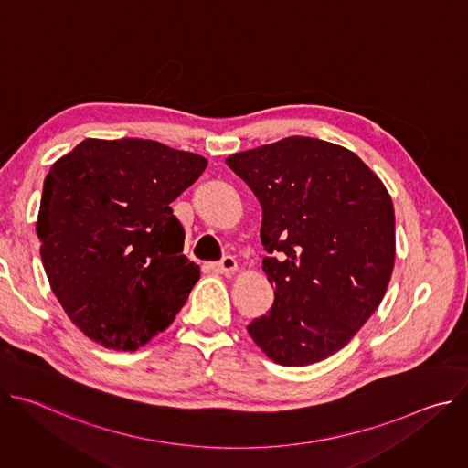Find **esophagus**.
I'll list each match as a JSON object with an SVG mask.
<instances>
[{"label":"esophagus","instance_id":"1","mask_svg":"<svg viewBox=\"0 0 468 468\" xmlns=\"http://www.w3.org/2000/svg\"><path fill=\"white\" fill-rule=\"evenodd\" d=\"M237 261L231 257V255H226V257H222V261H218V262H215L213 264V271L215 272H218V274H226V276H229V274H235L237 272Z\"/></svg>","mask_w":468,"mask_h":468}]
</instances>
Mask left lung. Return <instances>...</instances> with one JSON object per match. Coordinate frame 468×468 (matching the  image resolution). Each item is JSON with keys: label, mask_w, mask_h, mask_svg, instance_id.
I'll return each instance as SVG.
<instances>
[{"label": "left lung", "mask_w": 468, "mask_h": 468, "mask_svg": "<svg viewBox=\"0 0 468 468\" xmlns=\"http://www.w3.org/2000/svg\"><path fill=\"white\" fill-rule=\"evenodd\" d=\"M226 165L262 209L271 311L250 337L274 363L305 367L346 346L381 303L394 266V209L381 179L350 150L287 137Z\"/></svg>", "instance_id": "1"}]
</instances>
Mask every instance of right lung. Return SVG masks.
<instances>
[{
  "instance_id": "obj_1",
  "label": "right lung",
  "mask_w": 468,
  "mask_h": 468,
  "mask_svg": "<svg viewBox=\"0 0 468 468\" xmlns=\"http://www.w3.org/2000/svg\"><path fill=\"white\" fill-rule=\"evenodd\" d=\"M207 159L155 141L87 139L44 179L37 235L51 291L89 339L133 352L199 280L170 204Z\"/></svg>"
}]
</instances>
